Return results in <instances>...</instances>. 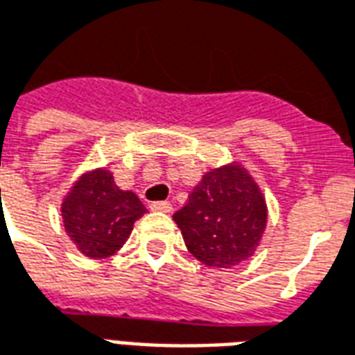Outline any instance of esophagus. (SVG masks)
<instances>
[{
	"mask_svg": "<svg viewBox=\"0 0 355 355\" xmlns=\"http://www.w3.org/2000/svg\"><path fill=\"white\" fill-rule=\"evenodd\" d=\"M150 209L152 211H159V213H171L173 205H171L169 201H154V203H150Z\"/></svg>",
	"mask_w": 355,
	"mask_h": 355,
	"instance_id": "esophagus-1",
	"label": "esophagus"
}]
</instances>
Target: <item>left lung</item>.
Segmentation results:
<instances>
[{
    "label": "left lung",
    "mask_w": 355,
    "mask_h": 355,
    "mask_svg": "<svg viewBox=\"0 0 355 355\" xmlns=\"http://www.w3.org/2000/svg\"><path fill=\"white\" fill-rule=\"evenodd\" d=\"M173 218L198 261L232 268L257 251L266 228L268 209L253 177L232 163L205 173L188 196V203Z\"/></svg>",
    "instance_id": "8db88e82"
}]
</instances>
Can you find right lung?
<instances>
[{
	"mask_svg": "<svg viewBox=\"0 0 355 355\" xmlns=\"http://www.w3.org/2000/svg\"><path fill=\"white\" fill-rule=\"evenodd\" d=\"M144 213L137 193L119 190L106 169L85 173L62 203L66 234L89 259L112 257Z\"/></svg>",
	"mask_w": 355,
	"mask_h": 355,
	"instance_id": "obj_1",
	"label": "right lung"
}]
</instances>
